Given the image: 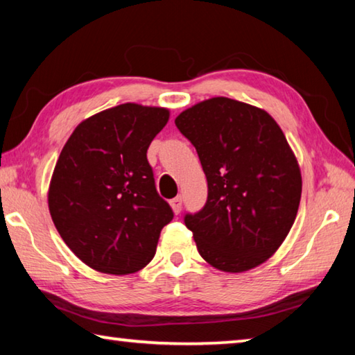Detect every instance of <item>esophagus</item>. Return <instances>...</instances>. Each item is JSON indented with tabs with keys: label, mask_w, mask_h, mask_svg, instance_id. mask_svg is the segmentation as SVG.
<instances>
[{
	"label": "esophagus",
	"mask_w": 355,
	"mask_h": 355,
	"mask_svg": "<svg viewBox=\"0 0 355 355\" xmlns=\"http://www.w3.org/2000/svg\"><path fill=\"white\" fill-rule=\"evenodd\" d=\"M182 203H183L182 196H177L175 199L171 200V207H172V209H173V213L178 214L180 211H182Z\"/></svg>",
	"instance_id": "obj_1"
}]
</instances>
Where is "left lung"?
<instances>
[{
  "mask_svg": "<svg viewBox=\"0 0 355 355\" xmlns=\"http://www.w3.org/2000/svg\"><path fill=\"white\" fill-rule=\"evenodd\" d=\"M175 125L208 182L205 207L184 216L197 250L219 271L257 268L290 233L302 192L284 131L264 110L227 97L188 107Z\"/></svg>",
  "mask_w": 355,
  "mask_h": 355,
  "instance_id": "obj_1",
  "label": "left lung"
}]
</instances>
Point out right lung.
<instances>
[{
  "label": "right lung",
  "mask_w": 355,
  "mask_h": 355,
  "mask_svg": "<svg viewBox=\"0 0 355 355\" xmlns=\"http://www.w3.org/2000/svg\"><path fill=\"white\" fill-rule=\"evenodd\" d=\"M167 120L166 107L114 106L83 120L59 155L48 208L64 243L95 271L125 275L147 266L173 218L147 161Z\"/></svg>",
  "instance_id": "add662e5"
}]
</instances>
